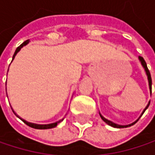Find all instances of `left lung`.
<instances>
[{
    "label": "left lung",
    "instance_id": "obj_1",
    "mask_svg": "<svg viewBox=\"0 0 155 155\" xmlns=\"http://www.w3.org/2000/svg\"><path fill=\"white\" fill-rule=\"evenodd\" d=\"M139 60L141 61V64H142V65L143 66V68H144V70H145V72H146V74H147V78H148V82H149V88H150V91H151V93H152V78H151V74H150V72H149V70H148V68H147V64H146V63H145V61H144V59L143 58V57H141L139 56ZM150 104V103H149ZM149 104L147 105V107L144 108V110H143V112L146 110V108L149 107ZM143 112L142 113V115L143 114ZM141 115V116H142ZM100 116H101V119L104 121V122H106L108 125L109 126H111V127H117V128H124V127H130V126H133L136 122H134V123H132V124H130V125H127V126H120V125H117V124H115V123H113V122H111V121H109L108 119H106L105 117H103L101 114H100Z\"/></svg>",
    "mask_w": 155,
    "mask_h": 155
}]
</instances>
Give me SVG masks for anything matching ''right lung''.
I'll return each mask as SVG.
<instances>
[{
    "mask_svg": "<svg viewBox=\"0 0 155 155\" xmlns=\"http://www.w3.org/2000/svg\"><path fill=\"white\" fill-rule=\"evenodd\" d=\"M28 42H29V40L28 39V40H26L25 42H23L19 47H17V49H16L15 53H14V54H13V57H12V60L14 59V57H15V55L17 54V53L21 49V47H23L24 46H26L27 44H28ZM14 112V111H13ZM16 115V113H14ZM17 117H18V115H16ZM21 119V118H20ZM26 125H28V127H33V128H36V129H49V128H54V127H55L56 126H57V123L58 122H56V123H53V124H49V125H37V124H32V123H28V122H27V121H25V120H23V119H21ZM60 122V121H59Z\"/></svg>",
    "mask_w": 155,
    "mask_h": 155,
    "instance_id": "right-lung-1",
    "label": "right lung"
}]
</instances>
